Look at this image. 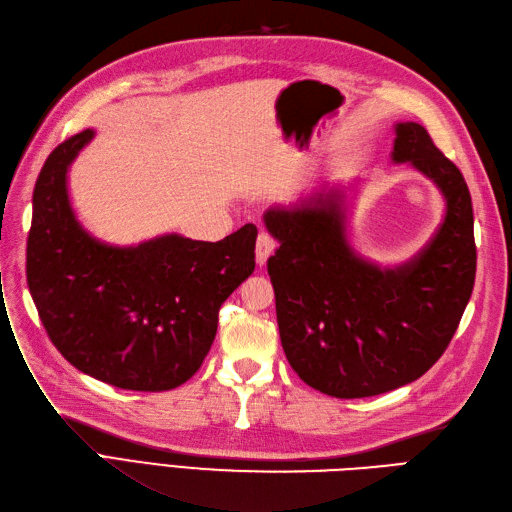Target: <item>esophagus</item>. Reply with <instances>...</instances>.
Segmentation results:
<instances>
[{
    "label": "esophagus",
    "mask_w": 512,
    "mask_h": 512,
    "mask_svg": "<svg viewBox=\"0 0 512 512\" xmlns=\"http://www.w3.org/2000/svg\"><path fill=\"white\" fill-rule=\"evenodd\" d=\"M274 249H276V240L270 234L261 232L257 236V244H255V255H257L259 266H263V263L268 261V257L274 253Z\"/></svg>",
    "instance_id": "34e87169"
}]
</instances>
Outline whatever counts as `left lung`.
I'll use <instances>...</instances> for the list:
<instances>
[{"label":"left lung","instance_id":"left-lung-1","mask_svg":"<svg viewBox=\"0 0 512 512\" xmlns=\"http://www.w3.org/2000/svg\"><path fill=\"white\" fill-rule=\"evenodd\" d=\"M391 163H408L444 200L434 236L410 259L381 266L353 249L355 187L334 185L274 204L263 225L283 351L306 385L370 398L417 381L447 349L476 274L472 200L464 176L415 121L395 123Z\"/></svg>","mask_w":512,"mask_h":512}]
</instances>
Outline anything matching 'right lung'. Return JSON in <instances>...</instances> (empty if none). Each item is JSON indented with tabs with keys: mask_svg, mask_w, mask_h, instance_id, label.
I'll list each match as a JSON object with an SVG mask.
<instances>
[{
	"mask_svg": "<svg viewBox=\"0 0 512 512\" xmlns=\"http://www.w3.org/2000/svg\"><path fill=\"white\" fill-rule=\"evenodd\" d=\"M95 138L85 129L48 155L34 189L27 285L57 351L97 381L166 391L200 370L219 308L255 270L253 223L219 242L161 234L95 238L76 217L68 172Z\"/></svg>",
	"mask_w": 512,
	"mask_h": 512,
	"instance_id": "right-lung-1",
	"label": "right lung"
}]
</instances>
